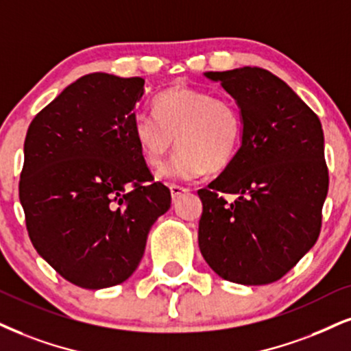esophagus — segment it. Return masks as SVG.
I'll list each match as a JSON object with an SVG mask.
<instances>
[{"mask_svg": "<svg viewBox=\"0 0 351 351\" xmlns=\"http://www.w3.org/2000/svg\"><path fill=\"white\" fill-rule=\"evenodd\" d=\"M169 189H171V195L172 198H179L180 195H184V193H189L190 190L187 187H180V185H176V184H171L169 185Z\"/></svg>", "mask_w": 351, "mask_h": 351, "instance_id": "34e87169", "label": "esophagus"}]
</instances>
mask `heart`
<instances>
[{
  "instance_id": "b5f03b06",
  "label": "heart",
  "mask_w": 351,
  "mask_h": 351,
  "mask_svg": "<svg viewBox=\"0 0 351 351\" xmlns=\"http://www.w3.org/2000/svg\"><path fill=\"white\" fill-rule=\"evenodd\" d=\"M154 112H140L133 119V135L145 162L159 169L177 145L182 148L161 176L192 180L206 169L223 171L236 158L244 123L232 99L176 86L156 97Z\"/></svg>"
}]
</instances>
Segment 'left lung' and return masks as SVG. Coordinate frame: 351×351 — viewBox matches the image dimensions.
I'll return each mask as SVG.
<instances>
[{"label":"left lung","mask_w":351,"mask_h":351,"mask_svg":"<svg viewBox=\"0 0 351 351\" xmlns=\"http://www.w3.org/2000/svg\"><path fill=\"white\" fill-rule=\"evenodd\" d=\"M236 99L242 143L236 158L198 190V245L221 278L278 281L317 241L328 190L319 117L280 77L262 68L210 71ZM224 195L237 198L228 202Z\"/></svg>","instance_id":"obj_1"}]
</instances>
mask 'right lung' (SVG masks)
<instances>
[{"label": "right lung", "instance_id": "1", "mask_svg": "<svg viewBox=\"0 0 351 351\" xmlns=\"http://www.w3.org/2000/svg\"><path fill=\"white\" fill-rule=\"evenodd\" d=\"M143 89V77L90 73L29 125L19 180L25 228L38 255L76 287L123 283L171 208L133 135Z\"/></svg>", "mask_w": 351, "mask_h": 351}]
</instances>
